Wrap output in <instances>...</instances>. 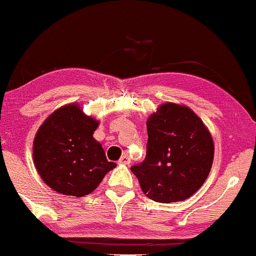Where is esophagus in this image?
<instances>
[{
    "instance_id": "esophagus-1",
    "label": "esophagus",
    "mask_w": 256,
    "mask_h": 256,
    "mask_svg": "<svg viewBox=\"0 0 256 256\" xmlns=\"http://www.w3.org/2000/svg\"><path fill=\"white\" fill-rule=\"evenodd\" d=\"M118 163H120V164H123V166H128L129 163H130V157H129L128 154H123V156L120 158Z\"/></svg>"
}]
</instances>
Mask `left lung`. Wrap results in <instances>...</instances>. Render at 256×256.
<instances>
[{
	"mask_svg": "<svg viewBox=\"0 0 256 256\" xmlns=\"http://www.w3.org/2000/svg\"><path fill=\"white\" fill-rule=\"evenodd\" d=\"M148 151L130 170L146 197L160 203L188 200L208 178L214 160L210 132L188 106L164 102L146 122Z\"/></svg>",
	"mask_w": 256,
	"mask_h": 256,
	"instance_id": "obj_1",
	"label": "left lung"
}]
</instances>
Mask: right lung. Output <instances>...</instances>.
Wrapping results in <instances>:
<instances>
[{
	"label": "right lung",
	"mask_w": 256,
	"mask_h": 256,
	"mask_svg": "<svg viewBox=\"0 0 256 256\" xmlns=\"http://www.w3.org/2000/svg\"><path fill=\"white\" fill-rule=\"evenodd\" d=\"M98 126L99 120L83 112L78 102L56 108L40 126L34 139V163L52 190L83 197L116 166L93 138Z\"/></svg>",
	"instance_id": "1"
}]
</instances>
